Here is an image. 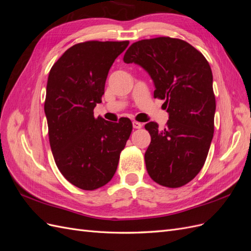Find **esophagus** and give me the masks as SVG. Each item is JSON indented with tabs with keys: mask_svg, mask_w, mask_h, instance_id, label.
<instances>
[{
	"mask_svg": "<svg viewBox=\"0 0 251 251\" xmlns=\"http://www.w3.org/2000/svg\"><path fill=\"white\" fill-rule=\"evenodd\" d=\"M142 124L138 123V121H133V127L134 128H141L142 127Z\"/></svg>",
	"mask_w": 251,
	"mask_h": 251,
	"instance_id": "34e87169",
	"label": "esophagus"
}]
</instances>
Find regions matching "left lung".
Segmentation results:
<instances>
[{
	"label": "left lung",
	"mask_w": 251,
	"mask_h": 251,
	"mask_svg": "<svg viewBox=\"0 0 251 251\" xmlns=\"http://www.w3.org/2000/svg\"><path fill=\"white\" fill-rule=\"evenodd\" d=\"M154 82V97L164 100L169 120L163 130L150 121L151 143L144 154L147 171L158 184L180 187L203 168L214 137L216 98L208 62L192 45L172 37L132 44L124 56Z\"/></svg>",
	"instance_id": "obj_1"
}]
</instances>
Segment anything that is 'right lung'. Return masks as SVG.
<instances>
[{
  "label": "right lung",
  "mask_w": 251,
  "mask_h": 251,
  "mask_svg": "<svg viewBox=\"0 0 251 251\" xmlns=\"http://www.w3.org/2000/svg\"><path fill=\"white\" fill-rule=\"evenodd\" d=\"M128 42L91 41L74 45L49 72L45 114L54 161L78 188L105 185L117 170L121 151L132 132L128 118L118 123L94 117L114 60Z\"/></svg>",
  "instance_id": "obj_1"
}]
</instances>
